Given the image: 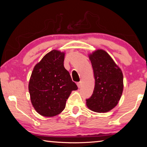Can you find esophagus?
<instances>
[{"label":"esophagus","instance_id":"obj_1","mask_svg":"<svg viewBox=\"0 0 147 147\" xmlns=\"http://www.w3.org/2000/svg\"><path fill=\"white\" fill-rule=\"evenodd\" d=\"M77 86H78V87L79 88H80L81 86H82V82H79L77 83Z\"/></svg>","mask_w":147,"mask_h":147}]
</instances>
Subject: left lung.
<instances>
[{
	"mask_svg": "<svg viewBox=\"0 0 147 147\" xmlns=\"http://www.w3.org/2000/svg\"><path fill=\"white\" fill-rule=\"evenodd\" d=\"M93 67L95 85L93 93L86 99L88 108L104 113L118 104L123 90V75L110 56L103 50H97L89 56Z\"/></svg>",
	"mask_w": 147,
	"mask_h": 147,
	"instance_id": "obj_1",
	"label": "left lung"
}]
</instances>
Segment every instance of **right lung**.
<instances>
[{"label": "right lung", "instance_id": "obj_1", "mask_svg": "<svg viewBox=\"0 0 147 147\" xmlns=\"http://www.w3.org/2000/svg\"><path fill=\"white\" fill-rule=\"evenodd\" d=\"M65 54L53 50L34 67L28 89L32 105L45 117H53L65 108L72 91L78 89L63 65Z\"/></svg>", "mask_w": 147, "mask_h": 147}]
</instances>
